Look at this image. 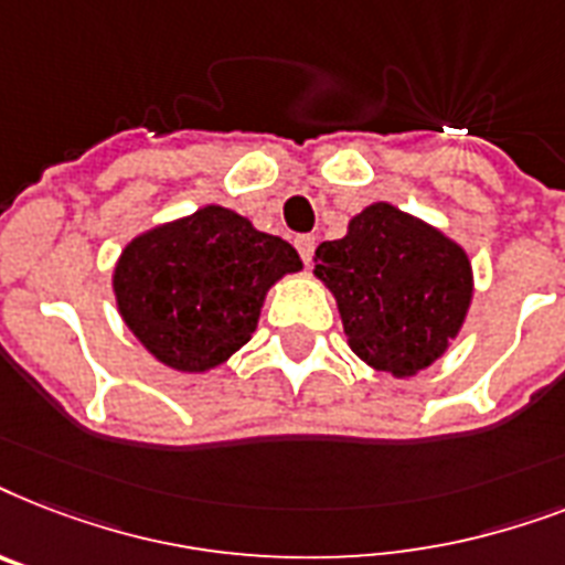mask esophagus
Instances as JSON below:
<instances>
[{
  "label": "esophagus",
  "instance_id": "34e87169",
  "mask_svg": "<svg viewBox=\"0 0 565 565\" xmlns=\"http://www.w3.org/2000/svg\"><path fill=\"white\" fill-rule=\"evenodd\" d=\"M315 236H309V233H303V236H297L295 238V247H297V254H300V259H303V265H309L311 256H315Z\"/></svg>",
  "mask_w": 565,
  "mask_h": 565
}]
</instances>
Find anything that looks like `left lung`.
Segmentation results:
<instances>
[{"label": "left lung", "instance_id": "1", "mask_svg": "<svg viewBox=\"0 0 565 565\" xmlns=\"http://www.w3.org/2000/svg\"><path fill=\"white\" fill-rule=\"evenodd\" d=\"M350 347L370 367L414 376L446 353L472 300V268L444 233L391 204L350 221L315 250Z\"/></svg>", "mask_w": 565, "mask_h": 565}]
</instances>
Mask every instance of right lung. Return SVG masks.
I'll return each instance as SVG.
<instances>
[{
	"label": "right lung",
	"instance_id": "add662e5",
	"mask_svg": "<svg viewBox=\"0 0 565 565\" xmlns=\"http://www.w3.org/2000/svg\"><path fill=\"white\" fill-rule=\"evenodd\" d=\"M303 262L288 242L238 212L204 206L134 238L113 288L125 323L162 364L201 373L247 344L262 300Z\"/></svg>",
	"mask_w": 565,
	"mask_h": 565
}]
</instances>
